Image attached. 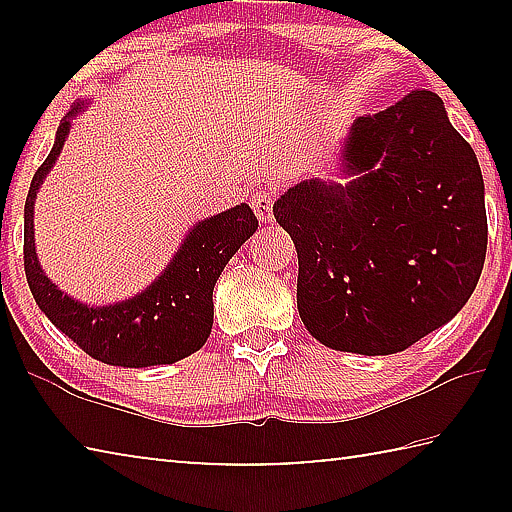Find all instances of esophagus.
Masks as SVG:
<instances>
[{"label": "esophagus", "instance_id": "34e87169", "mask_svg": "<svg viewBox=\"0 0 512 512\" xmlns=\"http://www.w3.org/2000/svg\"><path fill=\"white\" fill-rule=\"evenodd\" d=\"M253 210L257 219L266 223L273 219V203H275V189L273 187H257L253 189Z\"/></svg>", "mask_w": 512, "mask_h": 512}]
</instances>
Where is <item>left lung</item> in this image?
<instances>
[{
  "label": "left lung",
  "mask_w": 512,
  "mask_h": 512,
  "mask_svg": "<svg viewBox=\"0 0 512 512\" xmlns=\"http://www.w3.org/2000/svg\"><path fill=\"white\" fill-rule=\"evenodd\" d=\"M350 183L302 180L273 205L298 250V311L327 348L395 354L449 323L488 248L483 178L438 94L354 119Z\"/></svg>",
  "instance_id": "8db88e82"
}]
</instances>
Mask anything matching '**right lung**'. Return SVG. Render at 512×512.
I'll return each instance as SVG.
<instances>
[{
    "mask_svg": "<svg viewBox=\"0 0 512 512\" xmlns=\"http://www.w3.org/2000/svg\"><path fill=\"white\" fill-rule=\"evenodd\" d=\"M76 103L58 126L54 149L31 180L24 203V271L38 307L60 332L92 359L124 368L176 363L201 350L212 332V291L225 264L257 230V216L246 203L198 221L162 275L137 296L106 307L69 298L42 271L33 239V203L69 135Z\"/></svg>",
    "mask_w": 512,
    "mask_h": 512,
    "instance_id": "obj_1",
    "label": "right lung"
}]
</instances>
